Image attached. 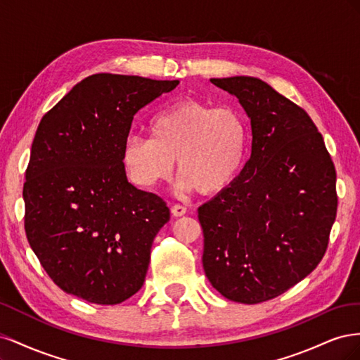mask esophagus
<instances>
[{
    "label": "esophagus",
    "mask_w": 360,
    "mask_h": 360,
    "mask_svg": "<svg viewBox=\"0 0 360 360\" xmlns=\"http://www.w3.org/2000/svg\"><path fill=\"white\" fill-rule=\"evenodd\" d=\"M171 213H172V216H176V217L183 216V214H186V207H184V205H180V204L172 205V207H171Z\"/></svg>",
    "instance_id": "esophagus-1"
}]
</instances>
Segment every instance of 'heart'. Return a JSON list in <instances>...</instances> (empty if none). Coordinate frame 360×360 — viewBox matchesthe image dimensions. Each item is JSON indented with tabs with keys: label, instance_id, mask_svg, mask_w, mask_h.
I'll return each instance as SVG.
<instances>
[{
	"label": "heart",
	"instance_id": "obj_1",
	"mask_svg": "<svg viewBox=\"0 0 360 360\" xmlns=\"http://www.w3.org/2000/svg\"><path fill=\"white\" fill-rule=\"evenodd\" d=\"M148 136L130 135L123 163L139 186L168 180L177 159L180 184L201 195L225 191L242 172L249 148L246 117L233 106L193 97L174 102L148 120Z\"/></svg>",
	"mask_w": 360,
	"mask_h": 360
}]
</instances>
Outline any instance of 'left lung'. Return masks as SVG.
<instances>
[{
	"instance_id": "left-lung-1",
	"label": "left lung",
	"mask_w": 360,
	"mask_h": 360,
	"mask_svg": "<svg viewBox=\"0 0 360 360\" xmlns=\"http://www.w3.org/2000/svg\"><path fill=\"white\" fill-rule=\"evenodd\" d=\"M210 82L243 106L252 151L236 181L198 209L202 267L224 297L261 303L319 266L336 217V172L311 117L267 82Z\"/></svg>"
}]
</instances>
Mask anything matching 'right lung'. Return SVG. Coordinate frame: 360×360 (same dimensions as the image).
Segmentation results:
<instances>
[{
    "label": "right lung",
    "mask_w": 360,
    "mask_h": 360,
    "mask_svg": "<svg viewBox=\"0 0 360 360\" xmlns=\"http://www.w3.org/2000/svg\"><path fill=\"white\" fill-rule=\"evenodd\" d=\"M177 85L97 73L43 115L25 172V233L63 291L117 304L143 287L169 209L127 181L122 153L134 115Z\"/></svg>",
    "instance_id": "right-lung-1"
}]
</instances>
